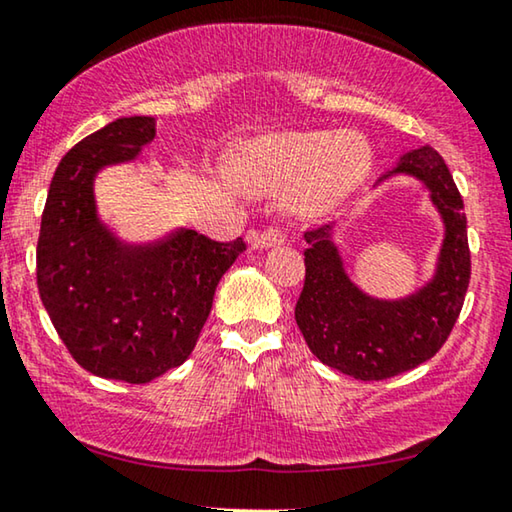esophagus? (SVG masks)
Instances as JSON below:
<instances>
[{"label":"esophagus","mask_w":512,"mask_h":512,"mask_svg":"<svg viewBox=\"0 0 512 512\" xmlns=\"http://www.w3.org/2000/svg\"><path fill=\"white\" fill-rule=\"evenodd\" d=\"M248 243L255 250H266V248L282 246V243H285V236H282L278 230H273V227H269V230H264V232H250Z\"/></svg>","instance_id":"obj_1"}]
</instances>
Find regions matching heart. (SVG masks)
<instances>
[{
	"mask_svg": "<svg viewBox=\"0 0 512 512\" xmlns=\"http://www.w3.org/2000/svg\"><path fill=\"white\" fill-rule=\"evenodd\" d=\"M370 170L368 140L356 131L264 135L236 151L230 177L243 193L287 190V209L322 218L361 186Z\"/></svg>",
	"mask_w": 512,
	"mask_h": 512,
	"instance_id": "obj_1",
	"label": "heart"
}]
</instances>
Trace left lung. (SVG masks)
Segmentation results:
<instances>
[{"label": "left lung", "mask_w": 512, "mask_h": 512, "mask_svg": "<svg viewBox=\"0 0 512 512\" xmlns=\"http://www.w3.org/2000/svg\"><path fill=\"white\" fill-rule=\"evenodd\" d=\"M393 177L423 183L444 225L432 276L411 294L379 299L356 285L335 243L347 216L305 232V285L296 324L319 361L361 381L395 377L437 354L460 317L471 278L467 216L444 158L430 144L411 149L375 188Z\"/></svg>", "instance_id": "left-lung-1"}]
</instances>
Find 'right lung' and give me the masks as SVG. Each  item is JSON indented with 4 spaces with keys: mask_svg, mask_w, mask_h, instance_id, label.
Returning a JSON list of instances; mask_svg holds the SVG:
<instances>
[{
    "mask_svg": "<svg viewBox=\"0 0 512 512\" xmlns=\"http://www.w3.org/2000/svg\"><path fill=\"white\" fill-rule=\"evenodd\" d=\"M156 137L154 117H121L61 158L36 246L38 294L61 342L103 379L147 384L195 349L220 278L246 243L195 230L135 246L105 223L96 177L135 163Z\"/></svg>",
    "mask_w": 512,
    "mask_h": 512,
    "instance_id": "1",
    "label": "right lung"
}]
</instances>
